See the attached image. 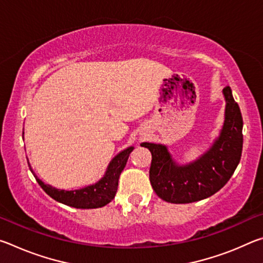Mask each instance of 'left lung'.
Segmentation results:
<instances>
[{
    "mask_svg": "<svg viewBox=\"0 0 263 263\" xmlns=\"http://www.w3.org/2000/svg\"><path fill=\"white\" fill-rule=\"evenodd\" d=\"M225 122L221 133L208 152L186 166L176 164L166 146L142 142L149 149L152 162L149 181L160 198L168 203L185 204L208 198L220 190L233 175L242 152V116L228 86Z\"/></svg>",
    "mask_w": 263,
    "mask_h": 263,
    "instance_id": "left-lung-1",
    "label": "left lung"
}]
</instances>
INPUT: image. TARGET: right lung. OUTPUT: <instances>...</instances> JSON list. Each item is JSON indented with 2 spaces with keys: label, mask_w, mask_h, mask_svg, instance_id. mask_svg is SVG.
<instances>
[{
  "label": "right lung",
  "mask_w": 263,
  "mask_h": 263,
  "mask_svg": "<svg viewBox=\"0 0 263 263\" xmlns=\"http://www.w3.org/2000/svg\"><path fill=\"white\" fill-rule=\"evenodd\" d=\"M133 151V147L124 149L123 152L116 155L111 160L108 169H106L104 176L97 182V183L86 186L80 190H60L53 188L50 184H45L42 180H39L34 175L38 184L42 186L45 193L51 196L53 199L68 206L77 209H96L102 208L110 203L115 198L118 188V179L124 167L127 162L128 155ZM29 163V161H28ZM31 169V166L29 164ZM32 172V169H31ZM33 173V172H32Z\"/></svg>",
  "instance_id": "obj_1"
}]
</instances>
